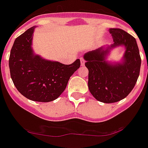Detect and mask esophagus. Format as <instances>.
Segmentation results:
<instances>
[{
	"label": "esophagus",
	"mask_w": 148,
	"mask_h": 148,
	"mask_svg": "<svg viewBox=\"0 0 148 148\" xmlns=\"http://www.w3.org/2000/svg\"><path fill=\"white\" fill-rule=\"evenodd\" d=\"M80 61H81V65L82 66H84V63H85V61H84V58H80Z\"/></svg>",
	"instance_id": "34e87169"
}]
</instances>
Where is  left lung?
Segmentation results:
<instances>
[{"mask_svg": "<svg viewBox=\"0 0 148 148\" xmlns=\"http://www.w3.org/2000/svg\"><path fill=\"white\" fill-rule=\"evenodd\" d=\"M114 43L106 50L103 48L84 54L88 69V87L98 101L112 103L125 98L132 90L140 75L141 58L135 38L121 29L111 28ZM125 45L123 64H108L104 60L109 48Z\"/></svg>", "mask_w": 148, "mask_h": 148, "instance_id": "left-lung-1", "label": "left lung"}]
</instances>
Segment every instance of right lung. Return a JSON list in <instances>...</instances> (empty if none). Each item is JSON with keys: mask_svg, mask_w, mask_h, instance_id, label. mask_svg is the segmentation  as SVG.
Masks as SVG:
<instances>
[{"mask_svg": "<svg viewBox=\"0 0 148 148\" xmlns=\"http://www.w3.org/2000/svg\"><path fill=\"white\" fill-rule=\"evenodd\" d=\"M34 29H28L14 41L8 61L11 77L18 91L27 98L53 101L65 90L70 77L79 68L80 60L65 65L34 56L31 48Z\"/></svg>", "mask_w": 148, "mask_h": 148, "instance_id": "add662e5", "label": "right lung"}]
</instances>
